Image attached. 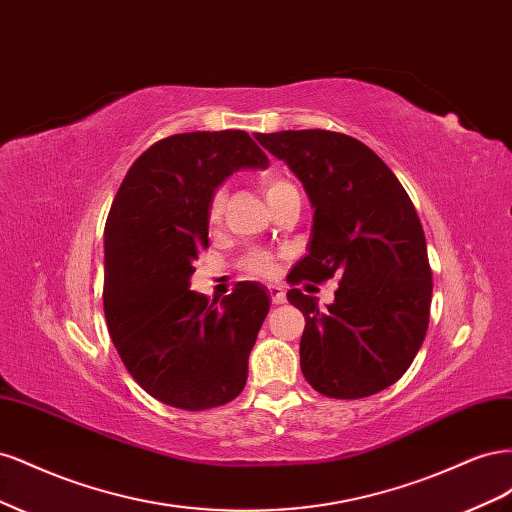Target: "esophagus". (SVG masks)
I'll use <instances>...</instances> for the list:
<instances>
[{"label":"esophagus","mask_w":512,"mask_h":512,"mask_svg":"<svg viewBox=\"0 0 512 512\" xmlns=\"http://www.w3.org/2000/svg\"><path fill=\"white\" fill-rule=\"evenodd\" d=\"M269 292H271V301H273L275 305L286 303V292H284L280 286H269Z\"/></svg>","instance_id":"1"}]
</instances>
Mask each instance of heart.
<instances>
[{
  "label": "heart",
  "mask_w": 512,
  "mask_h": 512,
  "mask_svg": "<svg viewBox=\"0 0 512 512\" xmlns=\"http://www.w3.org/2000/svg\"><path fill=\"white\" fill-rule=\"evenodd\" d=\"M288 188H294V185L290 181H284V179H277V177H269L265 179V194H267V200L275 198L277 194H282L284 190ZM224 205H226V192L224 190H215L211 200H209V222H220L222 218V211H224ZM245 267L247 271L252 273H258V275H265V273H271L273 269V260L269 254L265 252H254L245 258Z\"/></svg>",
  "instance_id": "1"
}]
</instances>
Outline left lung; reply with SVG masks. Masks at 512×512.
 I'll return each instance as SVG.
<instances>
[{"label": "left lung", "instance_id": "left-lung-1", "mask_svg": "<svg viewBox=\"0 0 512 512\" xmlns=\"http://www.w3.org/2000/svg\"><path fill=\"white\" fill-rule=\"evenodd\" d=\"M256 138L297 175L314 209L307 256L290 284L342 280L324 312L314 297L288 290L305 316L303 376L335 399L380 393L406 374L429 324L431 269L412 200L352 136L284 130Z\"/></svg>", "mask_w": 512, "mask_h": 512}]
</instances>
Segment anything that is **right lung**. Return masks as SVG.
Instances as JSON below:
<instances>
[{
  "mask_svg": "<svg viewBox=\"0 0 512 512\" xmlns=\"http://www.w3.org/2000/svg\"><path fill=\"white\" fill-rule=\"evenodd\" d=\"M267 166L243 130L175 134L130 166L108 211V333L132 378L166 406L209 410L243 391L267 288L241 282L218 303L190 290V277L209 247L213 192L237 170Z\"/></svg>",
  "mask_w": 512,
  "mask_h": 512,
  "instance_id": "1",
  "label": "right lung"
}]
</instances>
